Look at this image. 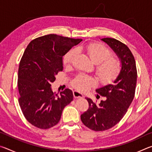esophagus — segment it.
Here are the masks:
<instances>
[{
	"label": "esophagus",
	"instance_id": "34e87169",
	"mask_svg": "<svg viewBox=\"0 0 152 152\" xmlns=\"http://www.w3.org/2000/svg\"><path fill=\"white\" fill-rule=\"evenodd\" d=\"M73 95H74V97L75 98V99H78V98H83L84 96L83 94L80 92L77 91H73Z\"/></svg>",
	"mask_w": 152,
	"mask_h": 152
}]
</instances>
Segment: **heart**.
<instances>
[{
  "label": "heart",
  "instance_id": "b5f03b06",
  "mask_svg": "<svg viewBox=\"0 0 152 152\" xmlns=\"http://www.w3.org/2000/svg\"><path fill=\"white\" fill-rule=\"evenodd\" d=\"M78 51H84L88 54L92 62L96 64V72L101 81L107 83L115 79L121 70V62L116 58H110L112 53L109 49L100 43H91L80 45ZM76 55L75 49L70 50L64 56L63 62L70 65ZM73 86L80 91H86L96 84L95 79L91 76L81 74L74 80Z\"/></svg>",
  "mask_w": 152,
  "mask_h": 152
}]
</instances>
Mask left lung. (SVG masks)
Segmentation results:
<instances>
[{"label":"left lung","mask_w":152,"mask_h":152,"mask_svg":"<svg viewBox=\"0 0 152 152\" xmlns=\"http://www.w3.org/2000/svg\"><path fill=\"white\" fill-rule=\"evenodd\" d=\"M101 40L119 58L121 70L113 84L96 90L105 100L97 104L86 98L89 108L81 115V121L87 127L96 132L109 129L124 117L134 98L137 76L135 59L127 46L113 38H102Z\"/></svg>","instance_id":"8db88e82"}]
</instances>
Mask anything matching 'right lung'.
I'll return each instance as SVG.
<instances>
[{
	"label": "right lung",
	"mask_w": 152,
	"mask_h": 152,
	"mask_svg": "<svg viewBox=\"0 0 152 152\" xmlns=\"http://www.w3.org/2000/svg\"><path fill=\"white\" fill-rule=\"evenodd\" d=\"M81 41L50 34L33 39L25 49L18 73L19 102L25 117L35 127H53L73 100L71 90L67 88L58 96L51 83L63 70V56Z\"/></svg>",
	"instance_id": "add662e5"
}]
</instances>
